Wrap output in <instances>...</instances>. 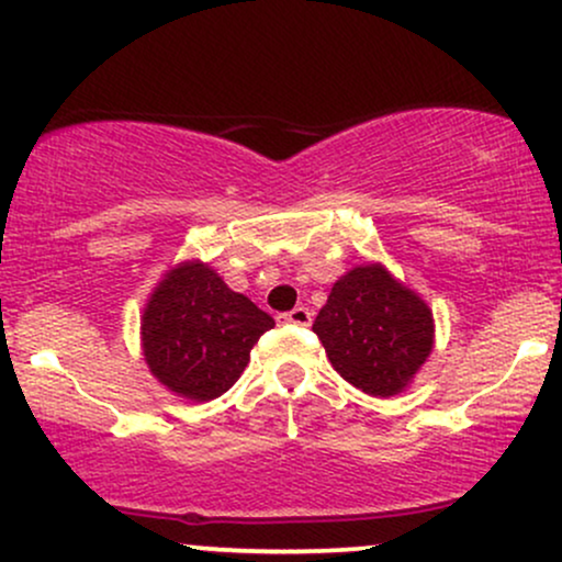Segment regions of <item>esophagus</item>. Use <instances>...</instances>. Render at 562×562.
<instances>
[{
	"mask_svg": "<svg viewBox=\"0 0 562 562\" xmlns=\"http://www.w3.org/2000/svg\"><path fill=\"white\" fill-rule=\"evenodd\" d=\"M312 317L314 314L308 312L306 306H295L293 312H285V314H280V322H285V325H299V327H308L312 325Z\"/></svg>",
	"mask_w": 562,
	"mask_h": 562,
	"instance_id": "34e87169",
	"label": "esophagus"
}]
</instances>
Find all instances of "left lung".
Instances as JSON below:
<instances>
[{
  "label": "left lung",
  "instance_id": "obj_1",
  "mask_svg": "<svg viewBox=\"0 0 562 562\" xmlns=\"http://www.w3.org/2000/svg\"><path fill=\"white\" fill-rule=\"evenodd\" d=\"M312 330L335 372L380 398L402 393L434 348L428 303L380 263L340 277Z\"/></svg>",
  "mask_w": 562,
  "mask_h": 562
}]
</instances>
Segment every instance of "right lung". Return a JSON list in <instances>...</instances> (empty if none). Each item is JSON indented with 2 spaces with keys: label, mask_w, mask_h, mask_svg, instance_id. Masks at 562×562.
<instances>
[{
  "label": "right lung",
  "mask_w": 562,
  "mask_h": 562,
  "mask_svg": "<svg viewBox=\"0 0 562 562\" xmlns=\"http://www.w3.org/2000/svg\"><path fill=\"white\" fill-rule=\"evenodd\" d=\"M274 319L227 288L209 263L184 261L153 290L142 314V351L158 383L211 402L235 385L250 362V348Z\"/></svg>",
  "instance_id": "1"
}]
</instances>
